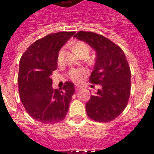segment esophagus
Returning <instances> with one entry per match:
<instances>
[{
  "label": "esophagus",
  "instance_id": "1",
  "mask_svg": "<svg viewBox=\"0 0 154 154\" xmlns=\"http://www.w3.org/2000/svg\"><path fill=\"white\" fill-rule=\"evenodd\" d=\"M80 89H81V86H79V85H76V86H75V90L76 91L79 90Z\"/></svg>",
  "mask_w": 154,
  "mask_h": 154
}]
</instances>
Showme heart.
<instances>
[{"instance_id":"heart-1","label":"heart","mask_w":154,"mask_h":154,"mask_svg":"<svg viewBox=\"0 0 154 154\" xmlns=\"http://www.w3.org/2000/svg\"><path fill=\"white\" fill-rule=\"evenodd\" d=\"M73 51L77 54L78 55H85V56H88L90 51V48H89V45L86 44L85 42H82V41H79V42H75L73 45ZM62 55V50L59 51L58 54V62H60L61 57ZM84 75H85V71L82 69H72L69 71V78L74 82H79L82 79Z\"/></svg>"}]
</instances>
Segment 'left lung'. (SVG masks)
Here are the masks:
<instances>
[{"mask_svg":"<svg viewBox=\"0 0 154 154\" xmlns=\"http://www.w3.org/2000/svg\"><path fill=\"white\" fill-rule=\"evenodd\" d=\"M75 37L96 51L91 83L101 85L85 104L87 115L100 123L111 122L126 107L131 89V72L123 49L109 38L89 31H79Z\"/></svg>","mask_w":154,"mask_h":154,"instance_id":"obj_1","label":"left lung"}]
</instances>
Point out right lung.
Masks as SVG:
<instances>
[{
    "label": "right lung",
    "mask_w": 154,
    "mask_h": 154,
    "mask_svg": "<svg viewBox=\"0 0 154 154\" xmlns=\"http://www.w3.org/2000/svg\"><path fill=\"white\" fill-rule=\"evenodd\" d=\"M75 34L60 31L46 35L31 44L20 59L18 92L24 109L33 119L53 124L65 118L74 84L65 82L62 89L52 88V72L56 70L59 50Z\"/></svg>",
    "instance_id": "right-lung-1"
}]
</instances>
